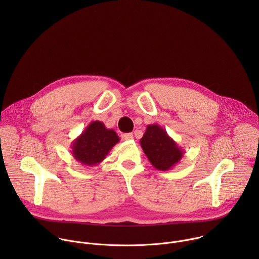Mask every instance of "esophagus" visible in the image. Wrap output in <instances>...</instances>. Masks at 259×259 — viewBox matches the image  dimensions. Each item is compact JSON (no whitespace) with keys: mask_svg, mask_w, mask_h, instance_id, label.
<instances>
[{"mask_svg":"<svg viewBox=\"0 0 259 259\" xmlns=\"http://www.w3.org/2000/svg\"><path fill=\"white\" fill-rule=\"evenodd\" d=\"M122 138L124 140H131V139H133V134L132 133H125V134L122 135Z\"/></svg>","mask_w":259,"mask_h":259,"instance_id":"34e87169","label":"esophagus"}]
</instances>
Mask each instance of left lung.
<instances>
[{"mask_svg":"<svg viewBox=\"0 0 259 259\" xmlns=\"http://www.w3.org/2000/svg\"><path fill=\"white\" fill-rule=\"evenodd\" d=\"M140 145L151 164L160 171L171 170L184 155V151L158 124L146 127Z\"/></svg>","mask_w":259,"mask_h":259,"instance_id":"8db88e82","label":"left lung"}]
</instances>
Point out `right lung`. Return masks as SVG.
I'll list each match as a JSON object with an SVG mask.
<instances>
[{
	"mask_svg": "<svg viewBox=\"0 0 259 259\" xmlns=\"http://www.w3.org/2000/svg\"><path fill=\"white\" fill-rule=\"evenodd\" d=\"M120 141L115 130L102 122L93 121L70 144L72 157L84 166L93 167L102 162Z\"/></svg>",
	"mask_w": 259,
	"mask_h": 259,
	"instance_id": "obj_1",
	"label": "right lung"
}]
</instances>
